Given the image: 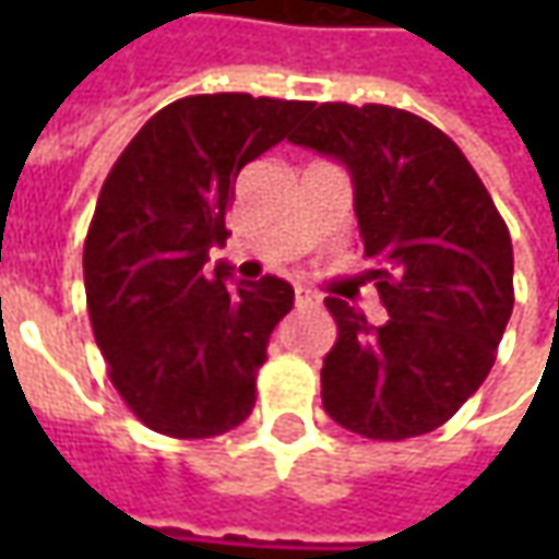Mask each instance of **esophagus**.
Instances as JSON below:
<instances>
[{
  "label": "esophagus",
  "instance_id": "34e87169",
  "mask_svg": "<svg viewBox=\"0 0 559 559\" xmlns=\"http://www.w3.org/2000/svg\"><path fill=\"white\" fill-rule=\"evenodd\" d=\"M295 305H298V308L317 305V295H313L311 289H305V286H298V289H295Z\"/></svg>",
  "mask_w": 559,
  "mask_h": 559
}]
</instances>
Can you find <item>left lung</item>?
I'll use <instances>...</instances> for the list:
<instances>
[{
	"label": "left lung",
	"instance_id": "left-lung-1",
	"mask_svg": "<svg viewBox=\"0 0 559 559\" xmlns=\"http://www.w3.org/2000/svg\"><path fill=\"white\" fill-rule=\"evenodd\" d=\"M342 162L364 254L389 320L326 298L338 338L323 357V411L364 439L439 429L485 382L513 311L504 217L454 140L389 105L323 102L289 136Z\"/></svg>",
	"mask_w": 559,
	"mask_h": 559
}]
</instances>
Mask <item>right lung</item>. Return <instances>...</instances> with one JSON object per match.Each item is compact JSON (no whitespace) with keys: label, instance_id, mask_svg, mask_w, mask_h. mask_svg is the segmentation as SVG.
<instances>
[{"label":"right lung","instance_id":"right-lung-1","mask_svg":"<svg viewBox=\"0 0 559 559\" xmlns=\"http://www.w3.org/2000/svg\"><path fill=\"white\" fill-rule=\"evenodd\" d=\"M308 102L214 93L170 102L120 152L83 246L93 335L127 407L170 439H211L254 407L286 280L226 286L207 273L226 242L239 170L289 136Z\"/></svg>","mask_w":559,"mask_h":559}]
</instances>
